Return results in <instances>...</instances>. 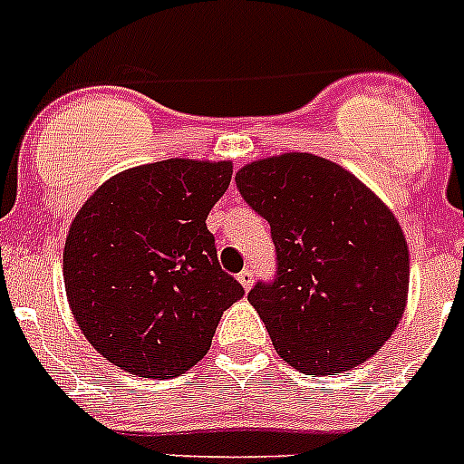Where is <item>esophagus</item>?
<instances>
[{
	"label": "esophagus",
	"mask_w": 464,
	"mask_h": 464,
	"mask_svg": "<svg viewBox=\"0 0 464 464\" xmlns=\"http://www.w3.org/2000/svg\"><path fill=\"white\" fill-rule=\"evenodd\" d=\"M237 281H240L245 291H249V288L254 285V270H252V267H245V270L237 275Z\"/></svg>",
	"instance_id": "esophagus-1"
}]
</instances>
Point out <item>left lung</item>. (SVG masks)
Segmentation results:
<instances>
[{
	"label": "left lung",
	"instance_id": "obj_1",
	"mask_svg": "<svg viewBox=\"0 0 464 464\" xmlns=\"http://www.w3.org/2000/svg\"><path fill=\"white\" fill-rule=\"evenodd\" d=\"M236 185L270 224L275 281H258L246 300L281 359L315 378L373 357L408 302V242L393 212L353 173L311 153L246 164Z\"/></svg>",
	"mask_w": 464,
	"mask_h": 464
}]
</instances>
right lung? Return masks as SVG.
<instances>
[{"mask_svg": "<svg viewBox=\"0 0 464 464\" xmlns=\"http://www.w3.org/2000/svg\"><path fill=\"white\" fill-rule=\"evenodd\" d=\"M231 162L171 158L111 176L68 231L63 284L82 334L140 378H176L210 350L245 295L222 270L206 219Z\"/></svg>", "mask_w": 464, "mask_h": 464, "instance_id": "right-lung-1", "label": "right lung"}]
</instances>
